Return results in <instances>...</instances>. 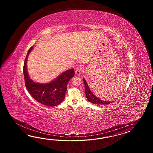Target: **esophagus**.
<instances>
[{
	"instance_id": "34e87169",
	"label": "esophagus",
	"mask_w": 153,
	"mask_h": 153,
	"mask_svg": "<svg viewBox=\"0 0 153 153\" xmlns=\"http://www.w3.org/2000/svg\"><path fill=\"white\" fill-rule=\"evenodd\" d=\"M82 69V67L81 65H79L75 68V74L77 75H80L81 74V71Z\"/></svg>"
}]
</instances>
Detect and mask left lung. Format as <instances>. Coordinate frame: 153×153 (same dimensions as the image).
Masks as SVG:
<instances>
[{"label":"left lung","mask_w":153,"mask_h":153,"mask_svg":"<svg viewBox=\"0 0 153 153\" xmlns=\"http://www.w3.org/2000/svg\"><path fill=\"white\" fill-rule=\"evenodd\" d=\"M83 81L84 82L85 84V92L86 98L88 99V101L92 103L93 104H99V105H107L108 104H110L112 103L113 101L111 102H106V101H103L99 99L98 98L95 96L94 94L92 93L90 88H88L87 82L85 81V79H83Z\"/></svg>","instance_id":"obj_1"}]
</instances>
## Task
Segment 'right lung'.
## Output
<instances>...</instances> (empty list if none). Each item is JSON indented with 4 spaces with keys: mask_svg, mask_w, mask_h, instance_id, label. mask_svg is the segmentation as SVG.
<instances>
[{
    "mask_svg": "<svg viewBox=\"0 0 153 153\" xmlns=\"http://www.w3.org/2000/svg\"><path fill=\"white\" fill-rule=\"evenodd\" d=\"M32 49V46L29 49L23 65V75L26 88L32 97L40 103L50 107L56 106L65 99L67 84L75 75L74 69H71L65 71L55 80L46 84L34 82L29 78L26 63L29 52Z\"/></svg>",
    "mask_w": 153,
    "mask_h": 153,
    "instance_id": "add662e5",
    "label": "right lung"
}]
</instances>
